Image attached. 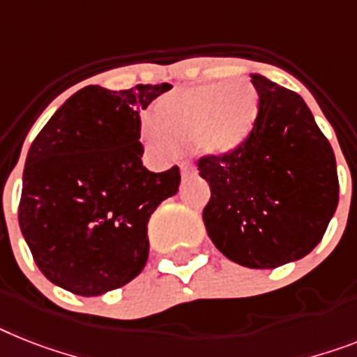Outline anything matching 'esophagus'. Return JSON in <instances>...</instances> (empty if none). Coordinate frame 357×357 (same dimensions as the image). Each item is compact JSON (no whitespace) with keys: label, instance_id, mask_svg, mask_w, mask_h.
<instances>
[{"label":"esophagus","instance_id":"esophagus-1","mask_svg":"<svg viewBox=\"0 0 357 357\" xmlns=\"http://www.w3.org/2000/svg\"><path fill=\"white\" fill-rule=\"evenodd\" d=\"M181 173H182V178H188V176H193L197 173V169L190 164H182L181 166Z\"/></svg>","mask_w":357,"mask_h":357}]
</instances>
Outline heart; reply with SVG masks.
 Here are the masks:
<instances>
[{
	"label": "heart",
	"instance_id": "obj_1",
	"mask_svg": "<svg viewBox=\"0 0 357 357\" xmlns=\"http://www.w3.org/2000/svg\"><path fill=\"white\" fill-rule=\"evenodd\" d=\"M261 96L248 79L206 84L175 91L153 104L142 129L147 147L160 157L175 144L193 142L210 157H228L246 144L257 123Z\"/></svg>",
	"mask_w": 357,
	"mask_h": 357
}]
</instances>
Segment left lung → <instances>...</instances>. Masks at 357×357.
Wrapping results in <instances>:
<instances>
[{"mask_svg":"<svg viewBox=\"0 0 357 357\" xmlns=\"http://www.w3.org/2000/svg\"><path fill=\"white\" fill-rule=\"evenodd\" d=\"M261 96L253 132L228 157H202V211L219 252L246 268H278L316 248L340 200L331 142L297 93L252 75Z\"/></svg>","mask_w":357,"mask_h":357,"instance_id":"obj_1","label":"left lung"}]
</instances>
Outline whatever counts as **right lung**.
<instances>
[{
	"label": "right lung",
	"mask_w": 357,
	"mask_h": 357,
	"mask_svg": "<svg viewBox=\"0 0 357 357\" xmlns=\"http://www.w3.org/2000/svg\"><path fill=\"white\" fill-rule=\"evenodd\" d=\"M169 89L87 85L34 138L17 219L34 263L56 287L102 296L146 266L147 222L178 191L181 172L144 166L140 111Z\"/></svg>",
	"instance_id": "obj_1"
}]
</instances>
